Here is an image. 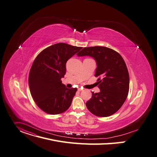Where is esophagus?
Returning a JSON list of instances; mask_svg holds the SVG:
<instances>
[{
	"label": "esophagus",
	"mask_w": 157,
	"mask_h": 157,
	"mask_svg": "<svg viewBox=\"0 0 157 157\" xmlns=\"http://www.w3.org/2000/svg\"><path fill=\"white\" fill-rule=\"evenodd\" d=\"M78 90L79 91H81L82 90V88H78Z\"/></svg>",
	"instance_id": "1"
}]
</instances>
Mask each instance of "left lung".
Segmentation results:
<instances>
[{
  "label": "left lung",
  "mask_w": 157,
  "mask_h": 157,
  "mask_svg": "<svg viewBox=\"0 0 157 157\" xmlns=\"http://www.w3.org/2000/svg\"><path fill=\"white\" fill-rule=\"evenodd\" d=\"M78 56H89L96 62L95 76L100 92L94 93L86 102V107L93 115L107 117L122 106L130 87L129 73L121 56L110 48L94 46L83 48Z\"/></svg>",
  "instance_id": "obj_1"
}]
</instances>
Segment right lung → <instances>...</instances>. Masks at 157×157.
<instances>
[{"mask_svg":"<svg viewBox=\"0 0 157 157\" xmlns=\"http://www.w3.org/2000/svg\"><path fill=\"white\" fill-rule=\"evenodd\" d=\"M82 48L58 43L42 51L36 58L29 75L31 96L37 106L50 115H58L71 106L77 88H67L61 78L66 64Z\"/></svg>","mask_w":157,"mask_h":157,"instance_id":"right-lung-1","label":"right lung"}]
</instances>
